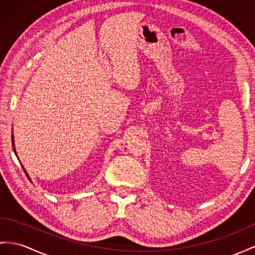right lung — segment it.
<instances>
[{"label":"right lung","instance_id":"obj_1","mask_svg":"<svg viewBox=\"0 0 255 255\" xmlns=\"http://www.w3.org/2000/svg\"><path fill=\"white\" fill-rule=\"evenodd\" d=\"M11 143H12V147H14V152H15V154H16V149H15V144H14V136L11 135ZM23 170H24V168H23ZM24 172H25V170H24ZM27 173V172H25ZM27 177L29 178V175L27 174ZM29 180H30V178H29Z\"/></svg>","mask_w":255,"mask_h":255}]
</instances>
